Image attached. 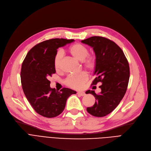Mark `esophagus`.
<instances>
[{"label": "esophagus", "mask_w": 151, "mask_h": 151, "mask_svg": "<svg viewBox=\"0 0 151 151\" xmlns=\"http://www.w3.org/2000/svg\"><path fill=\"white\" fill-rule=\"evenodd\" d=\"M77 94H78V95H80V96H83L85 95V92H83V91H78V92H77Z\"/></svg>", "instance_id": "obj_1"}]
</instances>
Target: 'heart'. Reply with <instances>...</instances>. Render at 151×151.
Instances as JSON below:
<instances>
[{"label": "heart", "mask_w": 151, "mask_h": 151, "mask_svg": "<svg viewBox=\"0 0 151 151\" xmlns=\"http://www.w3.org/2000/svg\"><path fill=\"white\" fill-rule=\"evenodd\" d=\"M68 52L75 59L82 61V63L85 68L89 70H93L96 66V58L93 56L88 55V48L81 43H75L72 45L68 48ZM62 53L58 52L55 55L53 60L54 68L56 70L60 69ZM88 76L85 73L76 75H71L67 78L65 83L68 86L75 88L80 89L82 87L83 84L87 81Z\"/></svg>", "instance_id": "b5f03b06"}]
</instances>
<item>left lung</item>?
Returning a JSON list of instances; mask_svg holds the SVG:
<instances>
[{"instance_id":"1","label":"left lung","mask_w":151,"mask_h":151,"mask_svg":"<svg viewBox=\"0 0 151 151\" xmlns=\"http://www.w3.org/2000/svg\"><path fill=\"white\" fill-rule=\"evenodd\" d=\"M81 42L91 47L95 53L96 63L94 75L96 77L92 85L102 83L99 86L101 90L99 94L93 90L86 92L96 99L93 106L86 110L94 116L103 117L112 112L124 96L129 80V63L121 48L109 39L94 36Z\"/></svg>"}]
</instances>
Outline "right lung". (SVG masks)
I'll list each match as a JSON object with an SVG mask.
<instances>
[{"label": "right lung", "instance_id": "obj_1", "mask_svg": "<svg viewBox=\"0 0 151 151\" xmlns=\"http://www.w3.org/2000/svg\"><path fill=\"white\" fill-rule=\"evenodd\" d=\"M73 39H50L37 44L28 52L20 72L22 89L36 112L46 118H54L63 112L67 99L76 91L63 88L60 91L50 86V76L55 73L53 60L57 49Z\"/></svg>", "mask_w": 151, "mask_h": 151}]
</instances>
